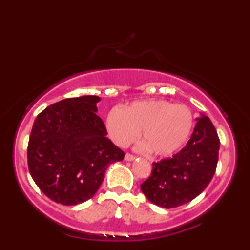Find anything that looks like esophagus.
<instances>
[{"label": "esophagus", "mask_w": 250, "mask_h": 250, "mask_svg": "<svg viewBox=\"0 0 250 250\" xmlns=\"http://www.w3.org/2000/svg\"><path fill=\"white\" fill-rule=\"evenodd\" d=\"M134 159H135V156L132 155V154H130V153H126V154L125 155V161H133Z\"/></svg>", "instance_id": "34e87169"}]
</instances>
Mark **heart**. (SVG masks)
Masks as SVG:
<instances>
[{
	"instance_id": "obj_1",
	"label": "heart",
	"mask_w": 250,
	"mask_h": 250,
	"mask_svg": "<svg viewBox=\"0 0 250 250\" xmlns=\"http://www.w3.org/2000/svg\"><path fill=\"white\" fill-rule=\"evenodd\" d=\"M105 126L117 146L130 145L141 130L143 141L138 145V150L152 151L156 156H168L188 141L193 128V115L185 105L167 100H139L122 109L110 110Z\"/></svg>"
}]
</instances>
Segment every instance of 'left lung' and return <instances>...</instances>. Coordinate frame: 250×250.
<instances>
[{"mask_svg":"<svg viewBox=\"0 0 250 250\" xmlns=\"http://www.w3.org/2000/svg\"><path fill=\"white\" fill-rule=\"evenodd\" d=\"M219 139L208 117L196 118L188 142L172 158L153 163L151 176L141 191L151 203L174 208L191 202L204 191L216 171Z\"/></svg>","mask_w":250,"mask_h":250,"instance_id":"obj_1","label":"left lung"}]
</instances>
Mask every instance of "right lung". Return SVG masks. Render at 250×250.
Wrapping results in <instances>:
<instances>
[{
  "label": "right lung",
  "mask_w": 250,
  "mask_h": 250,
  "mask_svg": "<svg viewBox=\"0 0 250 250\" xmlns=\"http://www.w3.org/2000/svg\"><path fill=\"white\" fill-rule=\"evenodd\" d=\"M98 96L61 100L34 121L27 147L29 173L50 200L77 205L95 195L110 163L125 153L105 137Z\"/></svg>",
  "instance_id": "1"
}]
</instances>
